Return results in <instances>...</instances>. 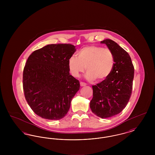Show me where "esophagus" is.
I'll return each mask as SVG.
<instances>
[{
    "label": "esophagus",
    "instance_id": "obj_1",
    "mask_svg": "<svg viewBox=\"0 0 155 155\" xmlns=\"http://www.w3.org/2000/svg\"><path fill=\"white\" fill-rule=\"evenodd\" d=\"M80 85L81 87H84L87 85V84L85 82H80Z\"/></svg>",
    "mask_w": 155,
    "mask_h": 155
}]
</instances>
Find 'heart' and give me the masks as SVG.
I'll return each mask as SVG.
<instances>
[{
    "label": "heart",
    "mask_w": 155,
    "mask_h": 155,
    "mask_svg": "<svg viewBox=\"0 0 155 155\" xmlns=\"http://www.w3.org/2000/svg\"><path fill=\"white\" fill-rule=\"evenodd\" d=\"M77 56L73 55L68 60L70 72L75 77H79L86 68L88 80L103 81L110 75L115 64L114 53L107 48L86 46L78 52Z\"/></svg>",
    "instance_id": "heart-1"
}]
</instances>
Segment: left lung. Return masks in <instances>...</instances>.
<instances>
[{"mask_svg":"<svg viewBox=\"0 0 155 155\" xmlns=\"http://www.w3.org/2000/svg\"><path fill=\"white\" fill-rule=\"evenodd\" d=\"M101 44L110 49L115 59L110 75L92 85L91 109L96 116L104 118L117 114L127 106L132 94L134 67L129 54L114 41L105 39Z\"/></svg>","mask_w":155,"mask_h":155,"instance_id":"8db88e82","label":"left lung"}]
</instances>
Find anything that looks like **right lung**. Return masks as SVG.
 Masks as SVG:
<instances>
[{
  "instance_id": "obj_1",
  "label": "right lung",
  "mask_w": 155,
  "mask_h": 155,
  "mask_svg": "<svg viewBox=\"0 0 155 155\" xmlns=\"http://www.w3.org/2000/svg\"><path fill=\"white\" fill-rule=\"evenodd\" d=\"M75 48L70 44L48 45L27 59L22 74L24 96L31 109L42 118H63L80 89V82L69 72L68 60Z\"/></svg>"
}]
</instances>
